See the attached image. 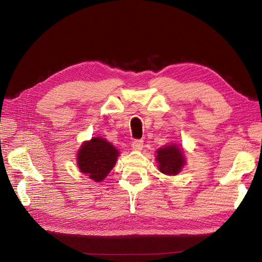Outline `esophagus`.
I'll list each match as a JSON object with an SVG mask.
<instances>
[{
	"mask_svg": "<svg viewBox=\"0 0 262 262\" xmlns=\"http://www.w3.org/2000/svg\"><path fill=\"white\" fill-rule=\"evenodd\" d=\"M131 146H132L133 149L141 150L142 148H143V141H142V140H133Z\"/></svg>",
	"mask_w": 262,
	"mask_h": 262,
	"instance_id": "obj_1",
	"label": "esophagus"
}]
</instances>
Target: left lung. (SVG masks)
I'll list each match as a JSON object with an SVG mask.
<instances>
[{"instance_id": "8db88e82", "label": "left lung", "mask_w": 262, "mask_h": 262, "mask_svg": "<svg viewBox=\"0 0 262 262\" xmlns=\"http://www.w3.org/2000/svg\"><path fill=\"white\" fill-rule=\"evenodd\" d=\"M156 153L158 169L165 175H177L186 164L184 150L175 144L158 148Z\"/></svg>"}]
</instances>
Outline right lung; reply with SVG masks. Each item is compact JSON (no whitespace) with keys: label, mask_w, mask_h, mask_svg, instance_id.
<instances>
[{"label":"right lung","mask_w":262,"mask_h":262,"mask_svg":"<svg viewBox=\"0 0 262 262\" xmlns=\"http://www.w3.org/2000/svg\"><path fill=\"white\" fill-rule=\"evenodd\" d=\"M118 156V149L112 143L96 137L82 144L77 153V165L83 173L99 182L114 168Z\"/></svg>","instance_id":"obj_1"}]
</instances>
